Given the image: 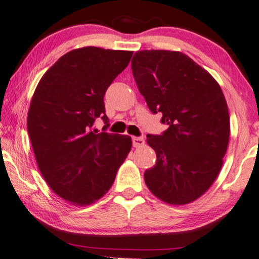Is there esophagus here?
I'll use <instances>...</instances> for the list:
<instances>
[{
  "label": "esophagus",
  "instance_id": "esophagus-1",
  "mask_svg": "<svg viewBox=\"0 0 259 259\" xmlns=\"http://www.w3.org/2000/svg\"><path fill=\"white\" fill-rule=\"evenodd\" d=\"M144 138L142 137H133V145L134 148H141V146L144 145Z\"/></svg>",
  "mask_w": 259,
  "mask_h": 259
}]
</instances>
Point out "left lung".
I'll return each instance as SVG.
<instances>
[{
  "instance_id": "obj_1",
  "label": "left lung",
  "mask_w": 259,
  "mask_h": 259,
  "mask_svg": "<svg viewBox=\"0 0 259 259\" xmlns=\"http://www.w3.org/2000/svg\"><path fill=\"white\" fill-rule=\"evenodd\" d=\"M136 84L167 129L146 135L157 161L144 172L153 195L169 204L200 198L218 178L230 134L225 95L206 69L178 51L144 50L134 55Z\"/></svg>"
}]
</instances>
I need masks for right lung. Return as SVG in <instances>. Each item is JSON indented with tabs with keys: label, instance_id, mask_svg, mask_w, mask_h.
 Returning <instances> with one entry per match:
<instances>
[{
	"label": "right lung",
	"instance_id": "1",
	"mask_svg": "<svg viewBox=\"0 0 259 259\" xmlns=\"http://www.w3.org/2000/svg\"><path fill=\"white\" fill-rule=\"evenodd\" d=\"M133 51L87 46L72 50L46 71L33 93L28 133L41 176L51 190L75 206L102 198L130 152L131 138L106 133L103 98L128 66ZM106 125L100 134L96 119Z\"/></svg>",
	"mask_w": 259,
	"mask_h": 259
}]
</instances>
